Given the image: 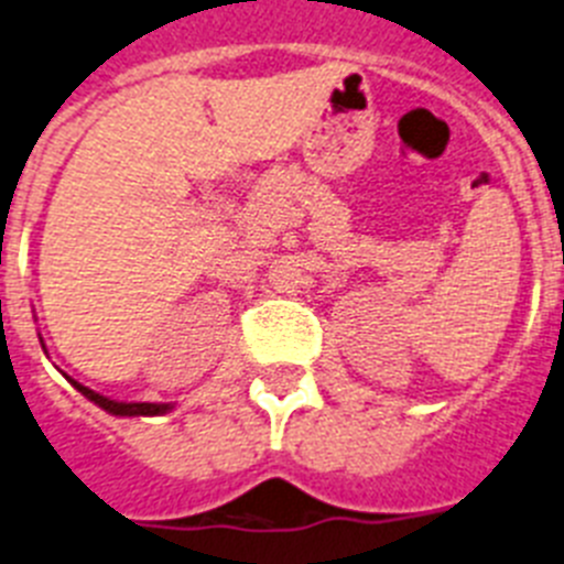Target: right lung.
Segmentation results:
<instances>
[{
	"label": "right lung",
	"instance_id": "obj_1",
	"mask_svg": "<svg viewBox=\"0 0 564 564\" xmlns=\"http://www.w3.org/2000/svg\"><path fill=\"white\" fill-rule=\"evenodd\" d=\"M70 384L77 387L85 399L94 401V404L102 406V410L111 415H163L172 410V404H149V401H131L129 404V401H113V399H106V395H99V392L88 390V387H83L79 381H70Z\"/></svg>",
	"mask_w": 564,
	"mask_h": 564
}]
</instances>
